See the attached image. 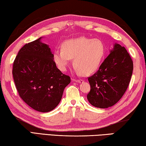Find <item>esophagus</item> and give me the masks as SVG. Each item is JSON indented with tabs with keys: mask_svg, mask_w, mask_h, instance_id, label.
I'll list each match as a JSON object with an SVG mask.
<instances>
[{
	"mask_svg": "<svg viewBox=\"0 0 146 146\" xmlns=\"http://www.w3.org/2000/svg\"><path fill=\"white\" fill-rule=\"evenodd\" d=\"M73 81H74V82H78V83L84 82V80H83L82 79H74Z\"/></svg>",
	"mask_w": 146,
	"mask_h": 146,
	"instance_id": "1",
	"label": "esophagus"
}]
</instances>
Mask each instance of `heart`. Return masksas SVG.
Returning a JSON list of instances; mask_svg holds the SVG:
<instances>
[{
    "instance_id": "obj_1",
    "label": "heart",
    "mask_w": 146,
    "mask_h": 146,
    "mask_svg": "<svg viewBox=\"0 0 146 146\" xmlns=\"http://www.w3.org/2000/svg\"><path fill=\"white\" fill-rule=\"evenodd\" d=\"M104 54L105 46L101 40L80 37L64 42L62 50L54 51L53 59L59 70L64 71L74 58L73 63L77 71L89 75L98 68Z\"/></svg>"
}]
</instances>
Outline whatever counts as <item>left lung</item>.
Masks as SVG:
<instances>
[{
	"mask_svg": "<svg viewBox=\"0 0 146 146\" xmlns=\"http://www.w3.org/2000/svg\"><path fill=\"white\" fill-rule=\"evenodd\" d=\"M133 70V61L129 53L125 47L115 44L97 72L88 78L91 90L87 100L100 108L116 104L127 91Z\"/></svg>",
	"mask_w": 146,
	"mask_h": 146,
	"instance_id": "left-lung-1",
	"label": "left lung"
}]
</instances>
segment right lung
I'll return each instance as SVG.
<instances>
[{"instance_id": "add662e5", "label": "right lung", "mask_w": 146, "mask_h": 146, "mask_svg": "<svg viewBox=\"0 0 146 146\" xmlns=\"http://www.w3.org/2000/svg\"><path fill=\"white\" fill-rule=\"evenodd\" d=\"M41 38L21 48L13 64L12 74L22 100L35 110H53L61 100L70 77L56 66L53 54Z\"/></svg>"}]
</instances>
